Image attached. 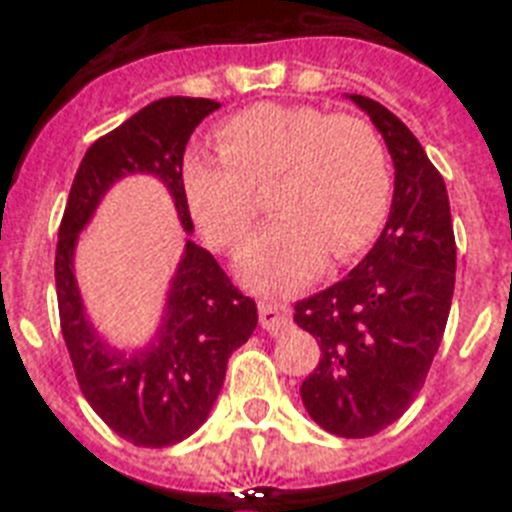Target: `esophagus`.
<instances>
[{
    "instance_id": "1",
    "label": "esophagus",
    "mask_w": 512,
    "mask_h": 512,
    "mask_svg": "<svg viewBox=\"0 0 512 512\" xmlns=\"http://www.w3.org/2000/svg\"><path fill=\"white\" fill-rule=\"evenodd\" d=\"M292 324V313L287 305L279 303H260V327L271 335H279Z\"/></svg>"
}]
</instances>
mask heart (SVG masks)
<instances>
[{
	"mask_svg": "<svg viewBox=\"0 0 512 512\" xmlns=\"http://www.w3.org/2000/svg\"><path fill=\"white\" fill-rule=\"evenodd\" d=\"M220 154L188 151L180 185L217 247L239 244L260 212L257 185L276 180L279 212L236 257L239 279L289 295L316 279L327 255L348 260L372 244L390 212L388 151L372 124L303 103H255L217 130Z\"/></svg>",
	"mask_w": 512,
	"mask_h": 512,
	"instance_id": "obj_1",
	"label": "heart"
}]
</instances>
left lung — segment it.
<instances>
[{
	"instance_id": "obj_1",
	"label": "left lung",
	"mask_w": 512,
	"mask_h": 512,
	"mask_svg": "<svg viewBox=\"0 0 512 512\" xmlns=\"http://www.w3.org/2000/svg\"><path fill=\"white\" fill-rule=\"evenodd\" d=\"M388 146L393 201L380 239L353 271L295 305L297 327L319 340V366L300 396L316 425L340 438L388 428L425 385L454 295L457 244L444 177L396 114L345 95Z\"/></svg>"
}]
</instances>
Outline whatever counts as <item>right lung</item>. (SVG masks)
Masks as SVG:
<instances>
[{"mask_svg": "<svg viewBox=\"0 0 512 512\" xmlns=\"http://www.w3.org/2000/svg\"><path fill=\"white\" fill-rule=\"evenodd\" d=\"M220 103L162 98L95 140L84 154L55 249L60 329L87 404L135 446L180 444L204 425L225 380V366L257 327V305L233 287L207 249L191 241L193 223L180 164L193 130ZM156 176L176 201L186 231L155 337L135 349L111 346L91 324L75 279L78 236L119 179Z\"/></svg>", "mask_w": 512, "mask_h": 512, "instance_id": "obj_1", "label": "right lung"}]
</instances>
